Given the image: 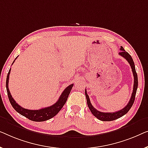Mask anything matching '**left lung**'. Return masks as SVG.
<instances>
[{
    "mask_svg": "<svg viewBox=\"0 0 148 148\" xmlns=\"http://www.w3.org/2000/svg\"><path fill=\"white\" fill-rule=\"evenodd\" d=\"M120 50L121 51L119 53V54L121 56H122V57H123L125 59L129 62V64H130L131 68H132V69L133 74H134V89H133L132 97H131V99L130 100V101H129L127 105L123 109H122L121 110H119V111H118L113 112V113H104V112L99 111L98 110L95 109L94 107L91 105L90 99H89L88 95H87L86 90L85 89V95H86L87 105H88L89 109L90 110L91 113L93 114V115L96 116L98 119L103 121H111L117 119L121 117L122 116L125 115V114L130 111L131 108H132L133 104H134L135 101V99H136L137 88V86H138V79H137V74L136 71V68H135L134 60H133L132 56H131L130 54L125 50L124 48L122 46H121Z\"/></svg>",
    "mask_w": 148,
    "mask_h": 148,
    "instance_id": "1",
    "label": "left lung"
}]
</instances>
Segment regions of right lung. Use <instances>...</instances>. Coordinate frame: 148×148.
<instances>
[{
    "mask_svg": "<svg viewBox=\"0 0 148 148\" xmlns=\"http://www.w3.org/2000/svg\"><path fill=\"white\" fill-rule=\"evenodd\" d=\"M16 58L14 59V60L16 59ZM14 60L12 62V64L14 63ZM10 72H11V68H10L9 73L7 74V80H6V88H7V95L10 103H11L12 107L14 108V109L16 112H18L21 115L25 116V117L29 119V120L33 121H44L50 119L51 118L53 117L54 116L57 115L60 110L62 109V108L63 107V106L65 105L66 102L68 99V96L70 95V91H71L72 88L73 87L74 85V84H72L66 87L65 90L63 91V92L60 95L59 99L58 100V101L54 105L50 106V107L43 108V109L39 110H29L27 109H24V108L21 107L20 105H18L11 96V92H10L9 89V80Z\"/></svg>",
    "mask_w": 148,
    "mask_h": 148,
    "instance_id": "obj_1",
    "label": "right lung"
}]
</instances>
